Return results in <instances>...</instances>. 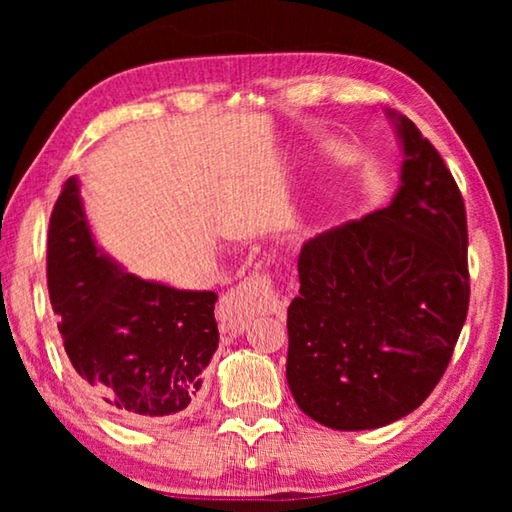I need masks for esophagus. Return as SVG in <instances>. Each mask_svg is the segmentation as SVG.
<instances>
[{"mask_svg": "<svg viewBox=\"0 0 512 512\" xmlns=\"http://www.w3.org/2000/svg\"><path fill=\"white\" fill-rule=\"evenodd\" d=\"M284 302L277 296L271 277L266 273L248 275L244 282H239L228 296L219 302L216 316L223 336H239L246 329V320L253 314H280Z\"/></svg>", "mask_w": 512, "mask_h": 512, "instance_id": "34e87169", "label": "esophagus"}]
</instances>
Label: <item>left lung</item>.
Masks as SVG:
<instances>
[{
	"label": "left lung",
	"instance_id": "8db88e82",
	"mask_svg": "<svg viewBox=\"0 0 512 512\" xmlns=\"http://www.w3.org/2000/svg\"><path fill=\"white\" fill-rule=\"evenodd\" d=\"M402 151L384 210L311 237L287 311V381L311 420L379 429L427 400L461 334L470 275L461 192L418 126L384 110Z\"/></svg>",
	"mask_w": 512,
	"mask_h": 512
}]
</instances>
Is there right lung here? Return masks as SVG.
Returning a JSON list of instances; mask_svg holds the SVG:
<instances>
[{
	"label": "right lung",
	"instance_id": "1",
	"mask_svg": "<svg viewBox=\"0 0 512 512\" xmlns=\"http://www.w3.org/2000/svg\"><path fill=\"white\" fill-rule=\"evenodd\" d=\"M47 284L67 357L94 400L133 424L189 411L219 348L216 293L117 264L94 237L76 176L51 214Z\"/></svg>",
	"mask_w": 512,
	"mask_h": 512
}]
</instances>
